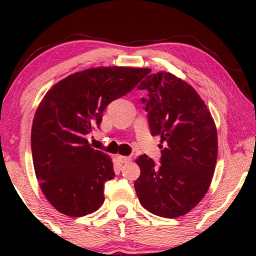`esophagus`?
Segmentation results:
<instances>
[{
    "label": "esophagus",
    "mask_w": 256,
    "mask_h": 256,
    "mask_svg": "<svg viewBox=\"0 0 256 256\" xmlns=\"http://www.w3.org/2000/svg\"><path fill=\"white\" fill-rule=\"evenodd\" d=\"M118 160H119V162L126 164V162H130L131 158H130V156H118Z\"/></svg>",
    "instance_id": "obj_1"
}]
</instances>
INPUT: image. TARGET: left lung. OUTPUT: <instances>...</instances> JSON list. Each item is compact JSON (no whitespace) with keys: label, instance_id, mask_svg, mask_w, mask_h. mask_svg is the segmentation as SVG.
<instances>
[{"label":"left lung","instance_id":"8db88e82","mask_svg":"<svg viewBox=\"0 0 256 256\" xmlns=\"http://www.w3.org/2000/svg\"><path fill=\"white\" fill-rule=\"evenodd\" d=\"M139 90L150 131L162 138L160 164L142 154L136 160L140 176L134 188L144 208L162 218L185 216L210 188L218 156L212 114L196 91L174 74L146 69Z\"/></svg>","mask_w":256,"mask_h":256}]
</instances>
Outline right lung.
Masks as SVG:
<instances>
[{"mask_svg": "<svg viewBox=\"0 0 256 256\" xmlns=\"http://www.w3.org/2000/svg\"><path fill=\"white\" fill-rule=\"evenodd\" d=\"M146 69L100 66L74 72L48 91L32 128L36 178L51 205L69 216H84L104 202V184L114 179L112 159L88 144L112 100L130 92Z\"/></svg>", "mask_w": 256, "mask_h": 256, "instance_id": "1", "label": "right lung"}]
</instances>
